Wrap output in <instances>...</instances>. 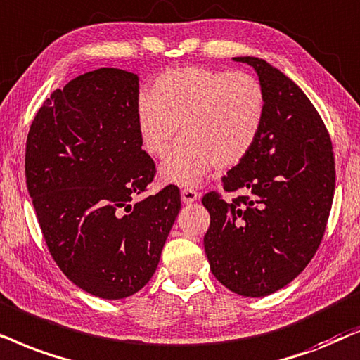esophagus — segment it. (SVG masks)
<instances>
[{
	"label": "esophagus",
	"mask_w": 360,
	"mask_h": 360,
	"mask_svg": "<svg viewBox=\"0 0 360 360\" xmlns=\"http://www.w3.org/2000/svg\"><path fill=\"white\" fill-rule=\"evenodd\" d=\"M181 199H183L184 204H193V202H195V200L199 199V194L195 193L194 189L188 188V189L181 191Z\"/></svg>",
	"instance_id": "34e87169"
}]
</instances>
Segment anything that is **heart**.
<instances>
[{"mask_svg": "<svg viewBox=\"0 0 360 360\" xmlns=\"http://www.w3.org/2000/svg\"><path fill=\"white\" fill-rule=\"evenodd\" d=\"M266 97L257 77L183 67L161 74L150 95L136 103V128L143 150L162 156L176 130L181 140L158 169L161 183L195 186L212 165L237 166L260 136Z\"/></svg>", "mask_w": 360, "mask_h": 360, "instance_id": "1", "label": "heart"}]
</instances>
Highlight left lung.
<instances>
[{
  "label": "left lung",
  "instance_id": "1",
  "mask_svg": "<svg viewBox=\"0 0 360 360\" xmlns=\"http://www.w3.org/2000/svg\"><path fill=\"white\" fill-rule=\"evenodd\" d=\"M253 67L266 97L260 136L224 177L225 202L202 198L210 214L204 248L210 271L233 293L262 298L293 281L318 250L336 186L333 143L303 90L258 57Z\"/></svg>",
  "mask_w": 360,
  "mask_h": 360
}]
</instances>
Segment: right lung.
I'll return each mask as SVG.
<instances>
[{
    "label": "right lung",
    "instance_id": "right-lung-1",
    "mask_svg": "<svg viewBox=\"0 0 360 360\" xmlns=\"http://www.w3.org/2000/svg\"><path fill=\"white\" fill-rule=\"evenodd\" d=\"M138 75L102 67L52 92L26 143V184L42 236L72 283L103 300L145 286L181 210L167 186L135 205L155 176L136 128Z\"/></svg>",
    "mask_w": 360,
    "mask_h": 360
}]
</instances>
